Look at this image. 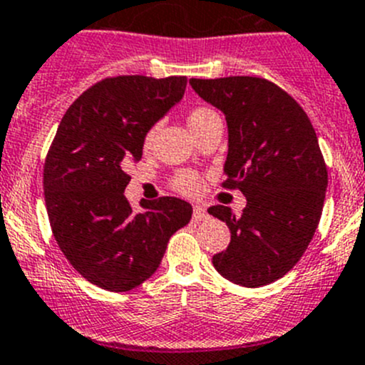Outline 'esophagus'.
Listing matches in <instances>:
<instances>
[{"instance_id": "1", "label": "esophagus", "mask_w": 365, "mask_h": 365, "mask_svg": "<svg viewBox=\"0 0 365 365\" xmlns=\"http://www.w3.org/2000/svg\"><path fill=\"white\" fill-rule=\"evenodd\" d=\"M207 211L204 206H195L193 207V220H206Z\"/></svg>"}]
</instances>
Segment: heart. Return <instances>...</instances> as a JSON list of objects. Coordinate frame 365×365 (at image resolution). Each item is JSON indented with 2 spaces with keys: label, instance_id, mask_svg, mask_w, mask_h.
Listing matches in <instances>:
<instances>
[{
  "label": "heart",
  "instance_id": "heart-1",
  "mask_svg": "<svg viewBox=\"0 0 365 365\" xmlns=\"http://www.w3.org/2000/svg\"><path fill=\"white\" fill-rule=\"evenodd\" d=\"M215 113L207 107H195L188 113V127L190 130H195L197 127H200L202 123H206L210 118H213ZM154 133L155 128H150L147 134H145V140H143V147L148 148L150 147L152 140H154ZM200 186H202V180L197 173L193 172H182L173 179V188L177 192L185 193V195H197L200 192Z\"/></svg>",
  "mask_w": 365,
  "mask_h": 365
}]
</instances>
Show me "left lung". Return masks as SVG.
<instances>
[{"instance_id": "1", "label": "left lung", "mask_w": 365, "mask_h": 365, "mask_svg": "<svg viewBox=\"0 0 365 365\" xmlns=\"http://www.w3.org/2000/svg\"><path fill=\"white\" fill-rule=\"evenodd\" d=\"M190 84L224 113V188H238L247 199L242 217L225 206L207 210L231 231L227 249L213 256L215 269L249 289L272 283L299 262L321 220L328 170L314 127L299 103L265 78Z\"/></svg>"}]
</instances>
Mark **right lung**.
Segmentation results:
<instances>
[{
  "mask_svg": "<svg viewBox=\"0 0 365 365\" xmlns=\"http://www.w3.org/2000/svg\"><path fill=\"white\" fill-rule=\"evenodd\" d=\"M186 76L106 78L71 103L44 163V200L58 247L93 284L127 292L158 270L170 237L192 218L175 197L141 200L123 192L128 161L143 155L145 134L185 96Z\"/></svg>",
  "mask_w": 365,
  "mask_h": 365,
  "instance_id": "1",
  "label": "right lung"
}]
</instances>
